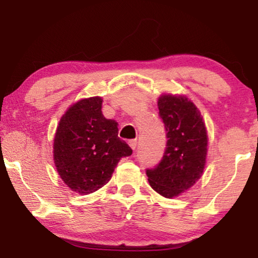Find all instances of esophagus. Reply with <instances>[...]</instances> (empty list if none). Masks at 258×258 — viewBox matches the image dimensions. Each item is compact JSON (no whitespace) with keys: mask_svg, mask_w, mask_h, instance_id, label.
I'll return each instance as SVG.
<instances>
[{"mask_svg":"<svg viewBox=\"0 0 258 258\" xmlns=\"http://www.w3.org/2000/svg\"><path fill=\"white\" fill-rule=\"evenodd\" d=\"M129 146H130V148H132L133 150H135L136 148H137V141H136V140L129 141Z\"/></svg>","mask_w":258,"mask_h":258,"instance_id":"1","label":"esophagus"}]
</instances>
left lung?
Returning <instances> with one entry per match:
<instances>
[{
	"label": "left lung",
	"mask_w": 258,
	"mask_h": 258,
	"mask_svg": "<svg viewBox=\"0 0 258 258\" xmlns=\"http://www.w3.org/2000/svg\"><path fill=\"white\" fill-rule=\"evenodd\" d=\"M167 132V148L160 163L147 169L151 188L172 199L195 184L203 174L208 136L202 116L185 96L162 95L157 102Z\"/></svg>",
	"instance_id": "8db88e82"
}]
</instances>
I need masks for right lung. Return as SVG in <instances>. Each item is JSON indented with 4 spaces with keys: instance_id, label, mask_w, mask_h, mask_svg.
Masks as SVG:
<instances>
[{
    "instance_id": "add662e5",
    "label": "right lung",
    "mask_w": 258,
    "mask_h": 258,
    "mask_svg": "<svg viewBox=\"0 0 258 258\" xmlns=\"http://www.w3.org/2000/svg\"><path fill=\"white\" fill-rule=\"evenodd\" d=\"M101 109L98 96L76 102L55 134V167L63 182L81 195L107 184L119 160L133 154L118 137L117 122L105 118Z\"/></svg>"
}]
</instances>
